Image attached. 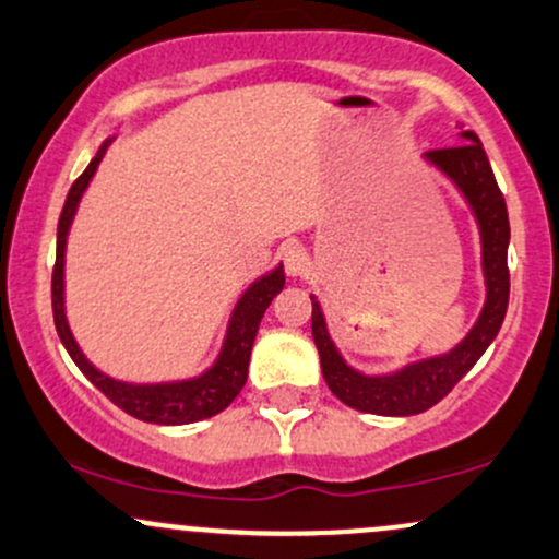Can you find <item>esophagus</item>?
I'll list each match as a JSON object with an SVG mask.
<instances>
[{
	"label": "esophagus",
	"instance_id": "34e87169",
	"mask_svg": "<svg viewBox=\"0 0 559 559\" xmlns=\"http://www.w3.org/2000/svg\"><path fill=\"white\" fill-rule=\"evenodd\" d=\"M310 254H307V249L301 247V243H288L284 249V267L286 273L292 275V278H297V275H305L310 271Z\"/></svg>",
	"mask_w": 559,
	"mask_h": 559
}]
</instances>
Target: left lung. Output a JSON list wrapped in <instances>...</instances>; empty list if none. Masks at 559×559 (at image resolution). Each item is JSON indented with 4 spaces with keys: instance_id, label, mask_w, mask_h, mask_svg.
Listing matches in <instances>:
<instances>
[{
    "instance_id": "8db88e82",
    "label": "left lung",
    "mask_w": 559,
    "mask_h": 559,
    "mask_svg": "<svg viewBox=\"0 0 559 559\" xmlns=\"http://www.w3.org/2000/svg\"><path fill=\"white\" fill-rule=\"evenodd\" d=\"M463 139V144L428 152L426 159L457 183V189L463 191L478 221L486 275L484 310H480V318L473 325V331L447 355L407 365V368L396 370L391 376H362L342 360V355L331 342L329 329H325L318 299L312 297V338H316L318 346L323 378L333 394L344 404H349L352 409L389 415V418L426 413L457 386L460 378L478 362V357L489 349L493 336L502 329L507 301H510V271H507L510 221H507V204L478 136L473 131H465Z\"/></svg>"
}]
</instances>
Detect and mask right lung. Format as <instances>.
<instances>
[{
    "label": "right lung",
    "instance_id": "1",
    "mask_svg": "<svg viewBox=\"0 0 559 559\" xmlns=\"http://www.w3.org/2000/svg\"><path fill=\"white\" fill-rule=\"evenodd\" d=\"M107 146H110V141L102 144L99 155L88 163V168L75 178L73 186H70L66 207H62L60 223H57V260L52 271V312L57 336L66 344L68 355L73 357L75 365H79L81 373L86 376L107 400L118 404L123 413L133 415V418L144 423H157V426H186V423L213 418V415L223 413V409L236 400V394H239L243 383H247L249 355H252V344L254 336H258L260 320L265 316L267 305H271L275 294H278L286 284L284 267L278 265L273 273L262 275L260 281H254V284L243 292L234 316H230V325L226 333V342H223L221 357H217L207 373L176 383H126L99 373V370L83 357L73 333L68 329L66 281H62V275H66L68 228L70 223H73L75 207H79L83 191H86L88 181H92L96 165H99Z\"/></svg>",
    "mask_w": 559,
    "mask_h": 559
}]
</instances>
